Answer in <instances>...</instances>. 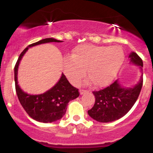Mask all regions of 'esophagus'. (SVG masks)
I'll return each instance as SVG.
<instances>
[{
  "label": "esophagus",
  "instance_id": "obj_1",
  "mask_svg": "<svg viewBox=\"0 0 153 153\" xmlns=\"http://www.w3.org/2000/svg\"><path fill=\"white\" fill-rule=\"evenodd\" d=\"M80 95H82V94H85V93H87L88 92V91H86V90H83V89H80Z\"/></svg>",
  "mask_w": 153,
  "mask_h": 153
}]
</instances>
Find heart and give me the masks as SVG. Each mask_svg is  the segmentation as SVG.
<instances>
[{"label": "heart", "mask_w": 153, "mask_h": 153, "mask_svg": "<svg viewBox=\"0 0 153 153\" xmlns=\"http://www.w3.org/2000/svg\"><path fill=\"white\" fill-rule=\"evenodd\" d=\"M124 51L118 46L81 45L70 57L64 59L63 70L73 84H77L87 74L96 86H103L114 79L124 63Z\"/></svg>", "instance_id": "1"}]
</instances>
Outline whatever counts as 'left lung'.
<instances>
[{
    "mask_svg": "<svg viewBox=\"0 0 153 153\" xmlns=\"http://www.w3.org/2000/svg\"><path fill=\"white\" fill-rule=\"evenodd\" d=\"M130 62L143 67V59L135 52L129 54ZM143 79L132 88H124L116 80L109 86L93 91L96 101L88 114L99 122H111L122 118L131 109L138 99L143 87Z\"/></svg>",
    "mask_w": 153,
    "mask_h": 153,
    "instance_id": "8db88e82",
    "label": "left lung"
}]
</instances>
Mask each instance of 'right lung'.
Returning <instances> with one entry per match:
<instances>
[{
    "instance_id": "add662e5",
    "label": "right lung",
    "mask_w": 153,
    "mask_h": 153,
    "mask_svg": "<svg viewBox=\"0 0 153 153\" xmlns=\"http://www.w3.org/2000/svg\"><path fill=\"white\" fill-rule=\"evenodd\" d=\"M62 42L53 38H47L31 44L24 49L16 63L14 80L17 96L26 113L29 117L37 122L50 123L60 119L65 114L69 101L78 98L80 94L78 89L73 87L70 83L63 73L57 83L47 92L39 95L26 94L20 88L18 85L17 74L19 65L29 47L44 43Z\"/></svg>"
}]
</instances>
